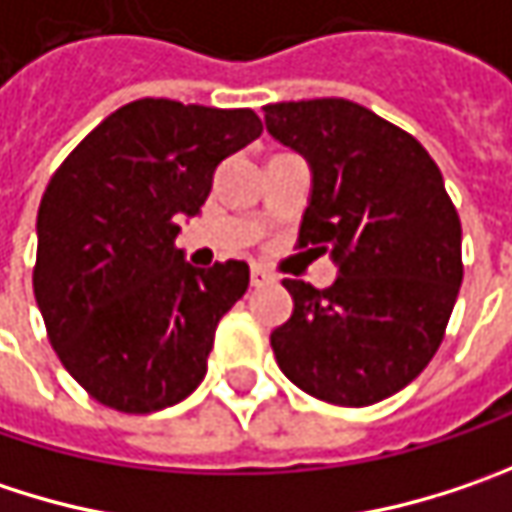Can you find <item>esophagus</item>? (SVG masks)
Instances as JSON below:
<instances>
[{
  "label": "esophagus",
  "instance_id": "esophagus-1",
  "mask_svg": "<svg viewBox=\"0 0 512 512\" xmlns=\"http://www.w3.org/2000/svg\"><path fill=\"white\" fill-rule=\"evenodd\" d=\"M250 282H253L256 288H262V285H271V282H274V274H268L265 268H253V271H250Z\"/></svg>",
  "mask_w": 512,
  "mask_h": 512
}]
</instances>
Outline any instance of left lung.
Listing matches in <instances>:
<instances>
[{
	"instance_id": "8db88e82",
	"label": "left lung",
	"mask_w": 512,
	"mask_h": 512,
	"mask_svg": "<svg viewBox=\"0 0 512 512\" xmlns=\"http://www.w3.org/2000/svg\"><path fill=\"white\" fill-rule=\"evenodd\" d=\"M265 125L311 165L297 247L338 279L282 285L279 370L309 396L367 408L411 384L443 344L463 282L460 218L437 163L408 133L347 98L268 104Z\"/></svg>"
}]
</instances>
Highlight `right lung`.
I'll return each mask as SVG.
<instances>
[{
  "mask_svg": "<svg viewBox=\"0 0 512 512\" xmlns=\"http://www.w3.org/2000/svg\"><path fill=\"white\" fill-rule=\"evenodd\" d=\"M262 133L253 110L139 98L60 163L37 212L34 297L69 376L95 402L154 414L206 376L247 262L192 268L174 247L221 160Z\"/></svg>",
  "mask_w": 512,
  "mask_h": 512,
  "instance_id": "obj_1",
  "label": "right lung"
}]
</instances>
